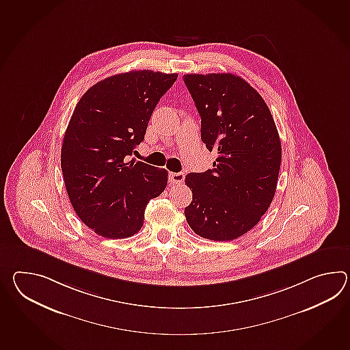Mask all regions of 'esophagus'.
Returning <instances> with one entry per match:
<instances>
[{
	"mask_svg": "<svg viewBox=\"0 0 350 350\" xmlns=\"http://www.w3.org/2000/svg\"><path fill=\"white\" fill-rule=\"evenodd\" d=\"M168 179H170V183L172 185H180L183 180H185V173L183 172H171L170 173V176H168Z\"/></svg>",
	"mask_w": 350,
	"mask_h": 350,
	"instance_id": "1",
	"label": "esophagus"
}]
</instances>
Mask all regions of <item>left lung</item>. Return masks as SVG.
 <instances>
[{"mask_svg":"<svg viewBox=\"0 0 350 350\" xmlns=\"http://www.w3.org/2000/svg\"><path fill=\"white\" fill-rule=\"evenodd\" d=\"M183 80L201 116V139L217 152L213 168L187 174L192 202L185 216L194 233L232 241L249 232L276 191L281 142L261 95L233 74H186Z\"/></svg>","mask_w":350,"mask_h":350,"instance_id":"obj_1","label":"left lung"}]
</instances>
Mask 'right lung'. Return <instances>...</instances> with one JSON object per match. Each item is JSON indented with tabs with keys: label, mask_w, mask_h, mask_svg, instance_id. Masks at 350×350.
Here are the masks:
<instances>
[{
	"label": "right lung",
	"mask_w": 350,
	"mask_h": 350,
	"mask_svg": "<svg viewBox=\"0 0 350 350\" xmlns=\"http://www.w3.org/2000/svg\"><path fill=\"white\" fill-rule=\"evenodd\" d=\"M178 74L137 70L92 86L64 135L62 171L78 217L107 239L139 232L148 202L162 193L168 172L126 162L144 139L158 101Z\"/></svg>",
	"instance_id": "right-lung-1"
}]
</instances>
